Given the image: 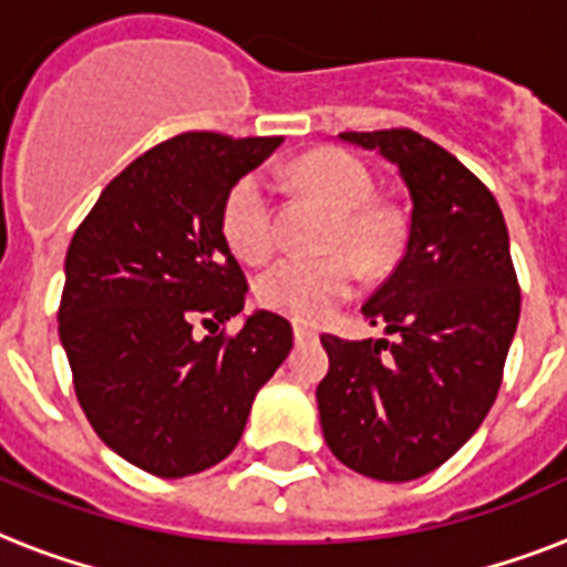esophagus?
<instances>
[{"label": "esophagus", "mask_w": 567, "mask_h": 567, "mask_svg": "<svg viewBox=\"0 0 567 567\" xmlns=\"http://www.w3.org/2000/svg\"><path fill=\"white\" fill-rule=\"evenodd\" d=\"M293 341L297 344H306V341H318V332L309 327H293Z\"/></svg>", "instance_id": "esophagus-1"}]
</instances>
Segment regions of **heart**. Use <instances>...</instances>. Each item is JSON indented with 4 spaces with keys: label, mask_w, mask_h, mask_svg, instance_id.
I'll return each instance as SVG.
<instances>
[{
    "label": "heart",
    "mask_w": 567,
    "mask_h": 567,
    "mask_svg": "<svg viewBox=\"0 0 567 567\" xmlns=\"http://www.w3.org/2000/svg\"><path fill=\"white\" fill-rule=\"evenodd\" d=\"M293 176L302 188L332 208V220L323 235L327 258L288 256L258 276L256 297L265 309L285 318L315 323L327 318L338 302L353 297L355 265L377 270L385 261L394 223L373 205L377 182L362 158L344 150H318L297 162ZM223 238L231 252L249 265L265 261L276 249V205L274 188L261 171L244 173L223 199ZM342 256L338 257L337 252Z\"/></svg>",
    "instance_id": "obj_1"
}]
</instances>
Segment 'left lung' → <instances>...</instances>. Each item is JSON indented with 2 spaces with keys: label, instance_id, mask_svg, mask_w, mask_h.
Segmentation results:
<instances>
[{
  "label": "left lung",
  "instance_id": "8db88e82",
  "mask_svg": "<svg viewBox=\"0 0 567 567\" xmlns=\"http://www.w3.org/2000/svg\"><path fill=\"white\" fill-rule=\"evenodd\" d=\"M396 164L412 196L394 274L362 306L388 338L323 336L320 426L338 462L409 483L465 444L501 391L520 288L497 199L456 155L412 128L341 132Z\"/></svg>",
  "mask_w": 567,
  "mask_h": 567
}]
</instances>
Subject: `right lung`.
Returning <instances> with one entry per match:
<instances>
[{
	"mask_svg": "<svg viewBox=\"0 0 567 567\" xmlns=\"http://www.w3.org/2000/svg\"><path fill=\"white\" fill-rule=\"evenodd\" d=\"M279 144L171 137L109 182L70 240L58 336L75 396L96 435L146 474L179 480L223 462L258 388L291 353V323L274 311L217 332L247 297L223 199Z\"/></svg>",
	"mask_w": 567,
	"mask_h": 567,
	"instance_id": "add662e5",
	"label": "right lung"
}]
</instances>
